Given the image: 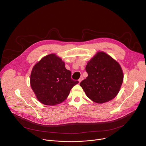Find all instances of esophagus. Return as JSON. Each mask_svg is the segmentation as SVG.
<instances>
[{"label": "esophagus", "instance_id": "obj_1", "mask_svg": "<svg viewBox=\"0 0 146 146\" xmlns=\"http://www.w3.org/2000/svg\"><path fill=\"white\" fill-rule=\"evenodd\" d=\"M82 79H83V77H81L80 78H79V80H78V82H79V83L82 80Z\"/></svg>", "mask_w": 146, "mask_h": 146}]
</instances>
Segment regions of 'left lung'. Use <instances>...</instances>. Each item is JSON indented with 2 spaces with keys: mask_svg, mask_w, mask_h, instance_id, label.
Here are the masks:
<instances>
[{
  "mask_svg": "<svg viewBox=\"0 0 146 146\" xmlns=\"http://www.w3.org/2000/svg\"><path fill=\"white\" fill-rule=\"evenodd\" d=\"M88 77L80 82L86 95L93 102L103 103L118 94L123 74L118 62L103 51L98 52L86 67Z\"/></svg>",
  "mask_w": 146,
  "mask_h": 146,
  "instance_id": "left-lung-1",
  "label": "left lung"
}]
</instances>
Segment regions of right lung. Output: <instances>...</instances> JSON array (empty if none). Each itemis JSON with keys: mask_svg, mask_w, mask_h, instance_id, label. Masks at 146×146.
Here are the masks:
<instances>
[{"mask_svg": "<svg viewBox=\"0 0 146 146\" xmlns=\"http://www.w3.org/2000/svg\"><path fill=\"white\" fill-rule=\"evenodd\" d=\"M65 62L55 54L41 58L33 66L30 78L31 88L43 105L55 106L68 98L71 89L78 83L71 78Z\"/></svg>", "mask_w": 146, "mask_h": 146, "instance_id": "obj_1", "label": "right lung"}]
</instances>
